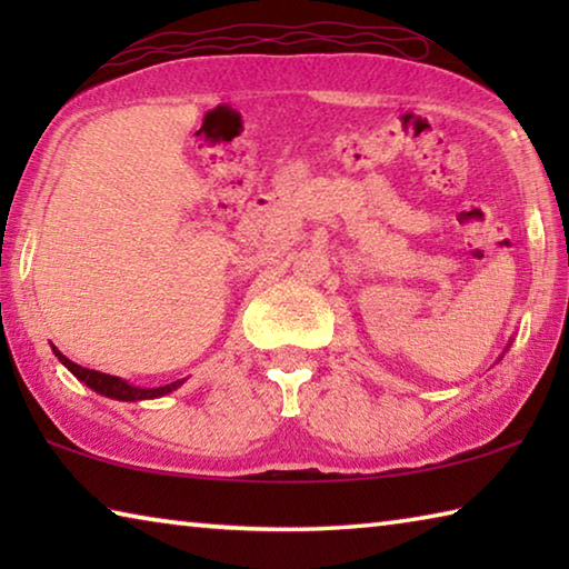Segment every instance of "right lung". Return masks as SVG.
I'll list each match as a JSON object with an SVG mask.
<instances>
[{"label":"right lung","instance_id":"1","mask_svg":"<svg viewBox=\"0 0 569 569\" xmlns=\"http://www.w3.org/2000/svg\"><path fill=\"white\" fill-rule=\"evenodd\" d=\"M52 349H54V346H52ZM54 353L60 356V361L74 373L77 379L88 383V387L94 389L98 393H104V397L118 399V401L156 399V397H162V393H170L172 389H178L180 383H182V381H172V383H166V387H158V389H140V387H132V383L122 381L118 377H110V373H102V371H94V369H84V366L70 361V359H67V356H62L57 349H54Z\"/></svg>","mask_w":569,"mask_h":569}]
</instances>
